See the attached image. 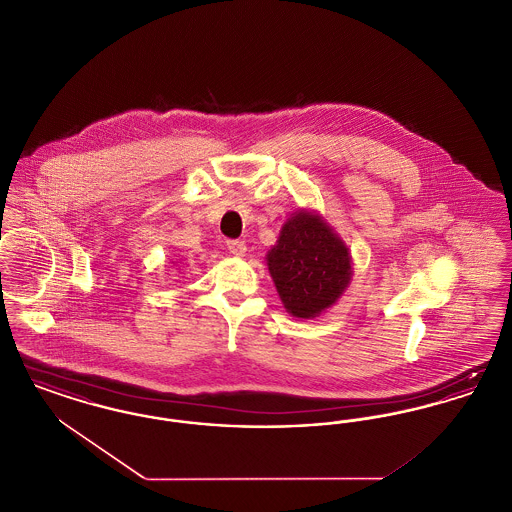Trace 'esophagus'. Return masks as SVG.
I'll list each match as a JSON object with an SVG mask.
<instances>
[{"label": "esophagus", "mask_w": 512, "mask_h": 512, "mask_svg": "<svg viewBox=\"0 0 512 512\" xmlns=\"http://www.w3.org/2000/svg\"><path fill=\"white\" fill-rule=\"evenodd\" d=\"M226 247H228V251H230L232 255H238V257H242L245 251H247V247H245L242 240H226Z\"/></svg>", "instance_id": "esophagus-1"}]
</instances>
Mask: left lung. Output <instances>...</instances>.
Returning <instances> with one entry per match:
<instances>
[{
	"label": "left lung",
	"instance_id": "left-lung-1",
	"mask_svg": "<svg viewBox=\"0 0 512 512\" xmlns=\"http://www.w3.org/2000/svg\"><path fill=\"white\" fill-rule=\"evenodd\" d=\"M268 270L284 307L297 318L328 309L351 278V257L324 220L299 211L268 251Z\"/></svg>",
	"mask_w": 512,
	"mask_h": 512
}]
</instances>
